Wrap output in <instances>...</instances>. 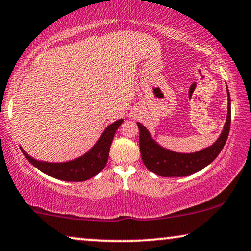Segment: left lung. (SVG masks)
I'll use <instances>...</instances> for the list:
<instances>
[{
    "mask_svg": "<svg viewBox=\"0 0 251 251\" xmlns=\"http://www.w3.org/2000/svg\"><path fill=\"white\" fill-rule=\"evenodd\" d=\"M227 90V116L221 135L212 145L193 153H179L161 146L153 138L149 130L140 122L139 128L140 155L145 167L152 173L162 177H184L198 173L209 166L224 147L231 126V97Z\"/></svg>",
    "mask_w": 251,
    "mask_h": 251,
    "instance_id": "1",
    "label": "left lung"
}]
</instances>
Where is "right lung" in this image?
Segmentation results:
<instances>
[{
	"label": "right lung",
	"mask_w": 251,
	"mask_h": 251,
	"mask_svg": "<svg viewBox=\"0 0 251 251\" xmlns=\"http://www.w3.org/2000/svg\"><path fill=\"white\" fill-rule=\"evenodd\" d=\"M122 122L123 119H120L111 123L87 153L66 162L40 161L30 156L23 147H20V150L34 167L47 174L48 176L65 181H84L96 176L105 168L109 155V147H111L116 130L122 125Z\"/></svg>",
	"instance_id": "add662e5"
}]
</instances>
